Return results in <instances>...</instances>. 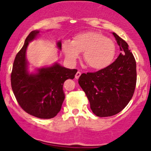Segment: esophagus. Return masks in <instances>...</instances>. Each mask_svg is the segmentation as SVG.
Listing matches in <instances>:
<instances>
[{
  "label": "esophagus",
  "instance_id": "1",
  "mask_svg": "<svg viewBox=\"0 0 151 151\" xmlns=\"http://www.w3.org/2000/svg\"><path fill=\"white\" fill-rule=\"evenodd\" d=\"M80 75H81V72H79V71H78V72H77V73H76V74H75V78L77 79H78L79 78V77H80Z\"/></svg>",
  "mask_w": 151,
  "mask_h": 151
}]
</instances>
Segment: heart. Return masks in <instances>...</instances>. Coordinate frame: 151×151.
<instances>
[{
    "instance_id": "1",
    "label": "heart",
    "mask_w": 151,
    "mask_h": 151,
    "mask_svg": "<svg viewBox=\"0 0 151 151\" xmlns=\"http://www.w3.org/2000/svg\"><path fill=\"white\" fill-rule=\"evenodd\" d=\"M62 50L70 62L73 63L84 52L86 65L93 70H100L109 67L116 55L115 43L111 39L98 32H81L76 35L72 42L65 41Z\"/></svg>"
}]
</instances>
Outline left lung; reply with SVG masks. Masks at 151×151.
<instances>
[{
    "instance_id": "1",
    "label": "left lung",
    "mask_w": 151,
    "mask_h": 151,
    "mask_svg": "<svg viewBox=\"0 0 151 151\" xmlns=\"http://www.w3.org/2000/svg\"><path fill=\"white\" fill-rule=\"evenodd\" d=\"M121 52L113 63L98 72L82 74L79 84L93 113L99 117L117 114L129 104L136 84V63L127 42L115 32Z\"/></svg>"
}]
</instances>
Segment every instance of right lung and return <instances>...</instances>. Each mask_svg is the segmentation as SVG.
<instances>
[{
  "label": "right lung",
  "instance_id": "1",
  "mask_svg": "<svg viewBox=\"0 0 151 151\" xmlns=\"http://www.w3.org/2000/svg\"><path fill=\"white\" fill-rule=\"evenodd\" d=\"M39 34L40 30L32 31L16 55L11 73V86L19 105L25 111L39 119H52L60 112L65 100L64 82L68 79H73L77 70L65 68L55 62L30 73L26 50L29 43ZM57 47L61 50V41L57 42Z\"/></svg>",
  "mask_w": 151,
  "mask_h": 151
}]
</instances>
